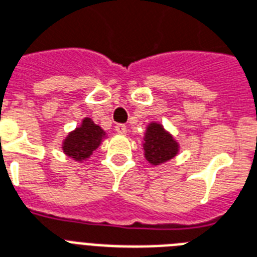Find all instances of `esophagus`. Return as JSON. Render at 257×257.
<instances>
[{"label":"esophagus","instance_id":"34e87169","mask_svg":"<svg viewBox=\"0 0 257 257\" xmlns=\"http://www.w3.org/2000/svg\"><path fill=\"white\" fill-rule=\"evenodd\" d=\"M114 131H116L118 135H125V133H126V126H125L124 124H116Z\"/></svg>","mask_w":257,"mask_h":257}]
</instances>
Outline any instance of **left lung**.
<instances>
[{
    "label": "left lung",
    "mask_w": 257,
    "mask_h": 257,
    "mask_svg": "<svg viewBox=\"0 0 257 257\" xmlns=\"http://www.w3.org/2000/svg\"><path fill=\"white\" fill-rule=\"evenodd\" d=\"M145 158L152 165H160L172 160L178 153V143L166 132L161 124L152 122L148 125L144 137Z\"/></svg>",
    "instance_id": "obj_1"
}]
</instances>
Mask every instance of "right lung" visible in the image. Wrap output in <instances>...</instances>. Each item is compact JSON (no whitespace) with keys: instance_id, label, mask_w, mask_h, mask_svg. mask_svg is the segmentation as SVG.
<instances>
[{"instance_id":"add662e5","label":"right lung","mask_w":257,"mask_h":257,"mask_svg":"<svg viewBox=\"0 0 257 257\" xmlns=\"http://www.w3.org/2000/svg\"><path fill=\"white\" fill-rule=\"evenodd\" d=\"M104 136L105 132L99 125H96L91 118L85 117L79 128L68 133L62 148L68 157L74 158L75 161H83L91 157V154L101 144Z\"/></svg>"}]
</instances>
